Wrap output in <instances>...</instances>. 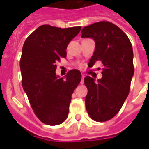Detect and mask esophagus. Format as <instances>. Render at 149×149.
Segmentation results:
<instances>
[{
    "mask_svg": "<svg viewBox=\"0 0 149 149\" xmlns=\"http://www.w3.org/2000/svg\"><path fill=\"white\" fill-rule=\"evenodd\" d=\"M84 75H82V79H81V82H80V84H84Z\"/></svg>",
    "mask_w": 149,
    "mask_h": 149,
    "instance_id": "obj_1",
    "label": "esophagus"
}]
</instances>
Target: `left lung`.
<instances>
[{
    "label": "left lung",
    "instance_id": "8db88e82",
    "mask_svg": "<svg viewBox=\"0 0 149 149\" xmlns=\"http://www.w3.org/2000/svg\"><path fill=\"white\" fill-rule=\"evenodd\" d=\"M82 38L95 42V50L89 62L93 66L97 61L103 63L101 79L86 77L88 89L85 98L86 111L93 120L106 121L113 118L127 97L133 75V49L125 32L108 22H100L84 27Z\"/></svg>",
    "mask_w": 149,
    "mask_h": 149
}]
</instances>
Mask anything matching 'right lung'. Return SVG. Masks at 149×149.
<instances>
[{
	"instance_id": "right-lung-1",
	"label": "right lung",
	"mask_w": 149,
	"mask_h": 149,
	"mask_svg": "<svg viewBox=\"0 0 149 149\" xmlns=\"http://www.w3.org/2000/svg\"><path fill=\"white\" fill-rule=\"evenodd\" d=\"M80 29L44 24L27 38L22 48V86L36 115L45 125L65 121L72 94L81 80L78 70H70L64 77L56 73V62L66 57L68 44Z\"/></svg>"
}]
</instances>
